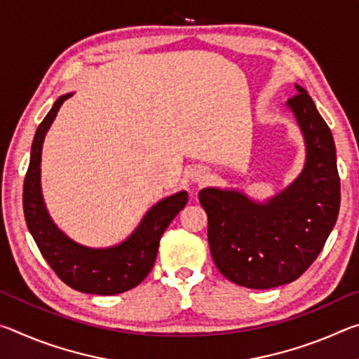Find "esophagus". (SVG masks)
<instances>
[{"mask_svg": "<svg viewBox=\"0 0 359 359\" xmlns=\"http://www.w3.org/2000/svg\"><path fill=\"white\" fill-rule=\"evenodd\" d=\"M209 172L205 171V168H193L190 171V179L198 184H203L204 180H208Z\"/></svg>", "mask_w": 359, "mask_h": 359, "instance_id": "1", "label": "esophagus"}]
</instances>
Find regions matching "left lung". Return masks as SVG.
Wrapping results in <instances>:
<instances>
[{
  "label": "left lung",
  "mask_w": 359,
  "mask_h": 359,
  "mask_svg": "<svg viewBox=\"0 0 359 359\" xmlns=\"http://www.w3.org/2000/svg\"><path fill=\"white\" fill-rule=\"evenodd\" d=\"M287 106L306 139L302 174L267 204L239 191L204 188L199 203L208 214V238L218 271L236 285L267 290L296 280L313 263L340 205V179L330 126L299 85Z\"/></svg>",
  "instance_id": "obj_1"
}]
</instances>
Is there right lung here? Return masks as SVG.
I'll return each mask as SVG.
<instances>
[{"instance_id":"1","label":"right lung","mask_w":359,"mask_h":359,"mask_svg":"<svg viewBox=\"0 0 359 359\" xmlns=\"http://www.w3.org/2000/svg\"><path fill=\"white\" fill-rule=\"evenodd\" d=\"M71 93L60 96L36 130L32 158L23 182L27 226L44 259L68 287L81 293L111 296L137 287L155 264L158 244L172 218L185 208L187 191H179L151 208L128 239L111 248L76 244L48 217L41 194V151L44 136L60 106Z\"/></svg>"}]
</instances>
